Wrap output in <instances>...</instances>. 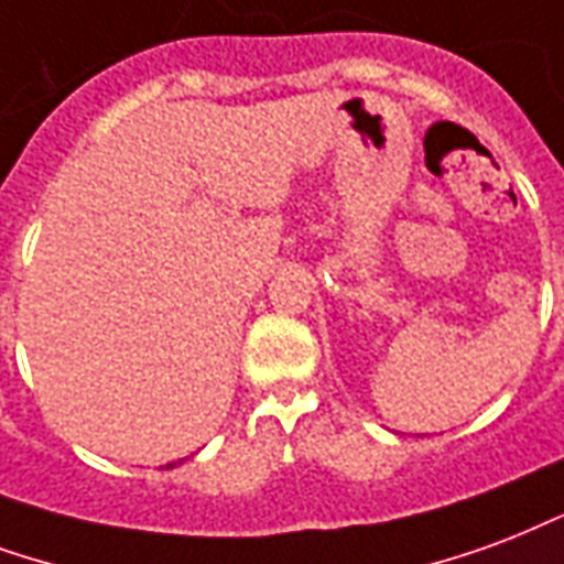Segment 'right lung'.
I'll list each match as a JSON object with an SVG mask.
<instances>
[{"label":"right lung","mask_w":564,"mask_h":564,"mask_svg":"<svg viewBox=\"0 0 564 564\" xmlns=\"http://www.w3.org/2000/svg\"><path fill=\"white\" fill-rule=\"evenodd\" d=\"M170 466H173V463H170Z\"/></svg>","instance_id":"add662e5"}]
</instances>
